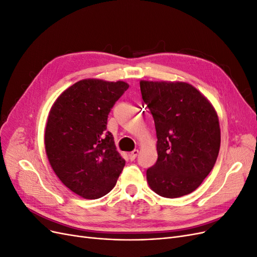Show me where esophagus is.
I'll return each instance as SVG.
<instances>
[{
    "label": "esophagus",
    "mask_w": 257,
    "mask_h": 257,
    "mask_svg": "<svg viewBox=\"0 0 257 257\" xmlns=\"http://www.w3.org/2000/svg\"><path fill=\"white\" fill-rule=\"evenodd\" d=\"M138 155V150H134L132 151L130 154H128V158L131 161H134L136 159V157Z\"/></svg>",
    "instance_id": "esophagus-1"
}]
</instances>
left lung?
Wrapping results in <instances>:
<instances>
[{"label": "left lung", "instance_id": "1", "mask_svg": "<svg viewBox=\"0 0 257 257\" xmlns=\"http://www.w3.org/2000/svg\"><path fill=\"white\" fill-rule=\"evenodd\" d=\"M141 91L158 138V161L147 169L148 184L166 198L188 195L215 164L221 145L219 116L188 82L142 80Z\"/></svg>", "mask_w": 257, "mask_h": 257}]
</instances>
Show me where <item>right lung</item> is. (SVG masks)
Instances as JSON below:
<instances>
[{
  "label": "right lung",
  "mask_w": 257,
  "mask_h": 257,
  "mask_svg": "<svg viewBox=\"0 0 257 257\" xmlns=\"http://www.w3.org/2000/svg\"><path fill=\"white\" fill-rule=\"evenodd\" d=\"M128 84L82 79L60 94L45 128L48 161L66 188L85 199L109 193L125 165L107 132V118Z\"/></svg>",
  "instance_id": "obj_1"
}]
</instances>
